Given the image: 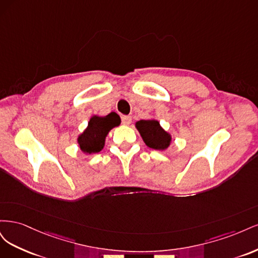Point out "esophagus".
Instances as JSON below:
<instances>
[{
	"label": "esophagus",
	"mask_w": 258,
	"mask_h": 258,
	"mask_svg": "<svg viewBox=\"0 0 258 258\" xmlns=\"http://www.w3.org/2000/svg\"><path fill=\"white\" fill-rule=\"evenodd\" d=\"M131 120H132V118H131L130 116H126V115L121 116V122H122L123 124H130V123H131Z\"/></svg>",
	"instance_id": "esophagus-1"
}]
</instances>
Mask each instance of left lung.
<instances>
[{"label": "left lung", "instance_id": "8db88e82", "mask_svg": "<svg viewBox=\"0 0 258 258\" xmlns=\"http://www.w3.org/2000/svg\"><path fill=\"white\" fill-rule=\"evenodd\" d=\"M136 126L148 147L162 151L170 145V135L160 127L157 120H140L136 123Z\"/></svg>", "mask_w": 258, "mask_h": 258}]
</instances>
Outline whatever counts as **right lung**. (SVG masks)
<instances>
[{
  "mask_svg": "<svg viewBox=\"0 0 258 258\" xmlns=\"http://www.w3.org/2000/svg\"><path fill=\"white\" fill-rule=\"evenodd\" d=\"M120 123L119 116L110 113L104 117L93 116L88 122V127L79 137L81 150L87 154L99 153L104 146L105 137L112 128Z\"/></svg>",
  "mask_w": 258,
  "mask_h": 258,
  "instance_id": "add662e5",
  "label": "right lung"
}]
</instances>
